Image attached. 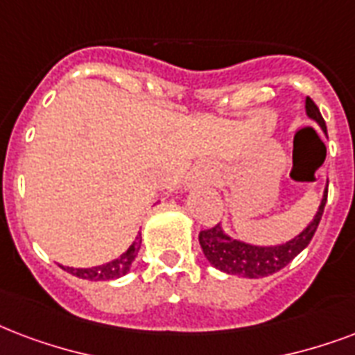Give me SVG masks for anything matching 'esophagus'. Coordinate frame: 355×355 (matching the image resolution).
<instances>
[{"instance_id":"esophagus-1","label":"esophagus","mask_w":355,"mask_h":355,"mask_svg":"<svg viewBox=\"0 0 355 355\" xmlns=\"http://www.w3.org/2000/svg\"><path fill=\"white\" fill-rule=\"evenodd\" d=\"M216 177V166L210 162H199L189 175V184H202L210 182Z\"/></svg>"}]
</instances>
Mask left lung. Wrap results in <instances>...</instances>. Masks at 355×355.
I'll use <instances>...</instances> for the list:
<instances>
[{
	"instance_id": "1",
	"label": "left lung",
	"mask_w": 355,
	"mask_h": 355,
	"mask_svg": "<svg viewBox=\"0 0 355 355\" xmlns=\"http://www.w3.org/2000/svg\"><path fill=\"white\" fill-rule=\"evenodd\" d=\"M305 112H307V117L313 119L326 134V123L322 119L320 110L316 107V104L309 96L305 100ZM326 201H328V186L324 189V197H322L320 207H318V212L315 214L313 221L288 242L279 243V245H251V243L234 240L221 229V225H216L212 229L199 232V243H201L202 253L214 268H218L225 274L242 275V277H250V279H259V277L275 274L309 245L322 220Z\"/></svg>"
}]
</instances>
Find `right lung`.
I'll return each instance as SVG.
<instances>
[{
    "instance_id": "obj_1",
    "label": "right lung",
    "mask_w": 355,
    "mask_h": 355,
    "mask_svg": "<svg viewBox=\"0 0 355 355\" xmlns=\"http://www.w3.org/2000/svg\"><path fill=\"white\" fill-rule=\"evenodd\" d=\"M139 248H141V234H137L135 242L130 245L128 250L124 251L123 255L115 259L112 262H105L102 266H93V268H64L69 274L76 275V277H81V279L89 281H107V279H117V277H123L130 272V266L132 262L139 253Z\"/></svg>"
}]
</instances>
